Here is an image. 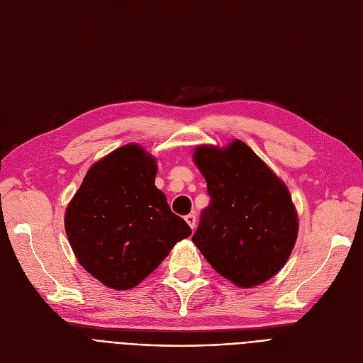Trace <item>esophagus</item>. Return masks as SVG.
I'll return each instance as SVG.
<instances>
[{"mask_svg": "<svg viewBox=\"0 0 363 363\" xmlns=\"http://www.w3.org/2000/svg\"><path fill=\"white\" fill-rule=\"evenodd\" d=\"M185 222L189 225V228H191V230H194V228H196V215H191V213H189V215H186L185 216Z\"/></svg>", "mask_w": 363, "mask_h": 363, "instance_id": "1", "label": "esophagus"}]
</instances>
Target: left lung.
I'll list each match as a JSON object with an SVG mask.
<instances>
[{
	"mask_svg": "<svg viewBox=\"0 0 363 363\" xmlns=\"http://www.w3.org/2000/svg\"><path fill=\"white\" fill-rule=\"evenodd\" d=\"M193 160L212 199L193 242L237 287L271 279L287 263L298 234L287 185L241 140L226 147L197 145Z\"/></svg>",
	"mask_w": 363,
	"mask_h": 363,
	"instance_id": "8db88e82",
	"label": "left lung"
}]
</instances>
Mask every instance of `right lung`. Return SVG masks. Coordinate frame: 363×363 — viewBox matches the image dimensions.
Returning <instances> with one entry per match:
<instances>
[{
  "label": "right lung",
  "mask_w": 363,
  "mask_h": 363,
  "mask_svg": "<svg viewBox=\"0 0 363 363\" xmlns=\"http://www.w3.org/2000/svg\"><path fill=\"white\" fill-rule=\"evenodd\" d=\"M156 175V157L126 144L88 169L67 204L65 228L76 259L111 290L137 287L191 235L155 185Z\"/></svg>",
  "instance_id": "obj_1"
}]
</instances>
